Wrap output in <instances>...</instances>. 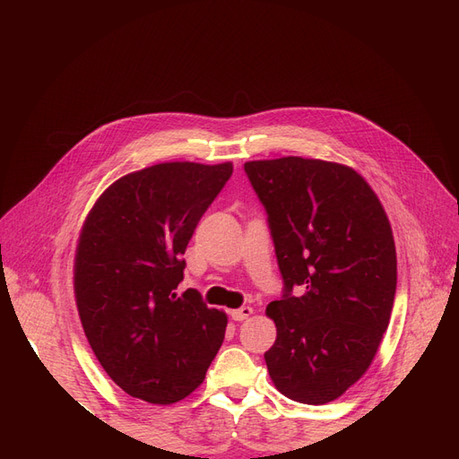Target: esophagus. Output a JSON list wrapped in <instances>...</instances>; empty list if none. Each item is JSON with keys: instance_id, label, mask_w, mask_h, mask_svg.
<instances>
[{"instance_id": "1", "label": "esophagus", "mask_w": 459, "mask_h": 459, "mask_svg": "<svg viewBox=\"0 0 459 459\" xmlns=\"http://www.w3.org/2000/svg\"><path fill=\"white\" fill-rule=\"evenodd\" d=\"M251 314H253V308H251V307H241V308H238V310H231V312H230L231 319H235V322H243V319L251 317Z\"/></svg>"}]
</instances>
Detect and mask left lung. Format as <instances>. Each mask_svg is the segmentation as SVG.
I'll list each match as a JSON object with an SVG mask.
<instances>
[{"label": "left lung", "mask_w": 459, "mask_h": 459, "mask_svg": "<svg viewBox=\"0 0 459 459\" xmlns=\"http://www.w3.org/2000/svg\"><path fill=\"white\" fill-rule=\"evenodd\" d=\"M268 214L283 295L264 354L277 391L327 404L369 368L391 319L396 248L383 206L349 166L283 157L245 162ZM300 286V298L292 289Z\"/></svg>", "instance_id": "1"}]
</instances>
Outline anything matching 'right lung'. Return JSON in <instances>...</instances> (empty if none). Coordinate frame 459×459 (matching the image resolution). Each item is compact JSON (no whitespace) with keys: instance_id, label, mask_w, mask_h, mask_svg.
<instances>
[{"instance_id":"right-lung-1","label":"right lung","mask_w":459,"mask_h":459,"mask_svg":"<svg viewBox=\"0 0 459 459\" xmlns=\"http://www.w3.org/2000/svg\"><path fill=\"white\" fill-rule=\"evenodd\" d=\"M231 162H162L120 178L82 228L74 293L93 354L124 393L174 404L203 383L228 317L178 295L184 253Z\"/></svg>"}]
</instances>
